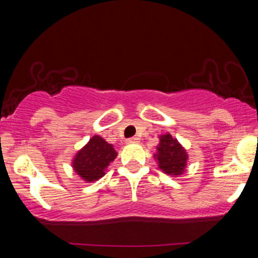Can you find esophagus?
Here are the masks:
<instances>
[{
    "label": "esophagus",
    "instance_id": "34e87169",
    "mask_svg": "<svg viewBox=\"0 0 258 258\" xmlns=\"http://www.w3.org/2000/svg\"><path fill=\"white\" fill-rule=\"evenodd\" d=\"M127 143H137V142H139V138L138 137H131L127 139Z\"/></svg>",
    "mask_w": 258,
    "mask_h": 258
}]
</instances>
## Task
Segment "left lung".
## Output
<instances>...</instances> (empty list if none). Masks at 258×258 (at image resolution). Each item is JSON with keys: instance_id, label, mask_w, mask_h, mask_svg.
Returning a JSON list of instances; mask_svg holds the SVG:
<instances>
[{"instance_id": "8db88e82", "label": "left lung", "mask_w": 258, "mask_h": 258, "mask_svg": "<svg viewBox=\"0 0 258 258\" xmlns=\"http://www.w3.org/2000/svg\"><path fill=\"white\" fill-rule=\"evenodd\" d=\"M156 158L159 161V167L165 173L178 176L184 172L188 156L177 139L172 138V136L167 133L160 137Z\"/></svg>"}]
</instances>
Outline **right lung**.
I'll use <instances>...</instances> for the list:
<instances>
[{
    "instance_id": "obj_1",
    "label": "right lung",
    "mask_w": 258,
    "mask_h": 258,
    "mask_svg": "<svg viewBox=\"0 0 258 258\" xmlns=\"http://www.w3.org/2000/svg\"><path fill=\"white\" fill-rule=\"evenodd\" d=\"M111 144L99 136H94L74 158L73 167L87 182L99 179L105 174V168L116 158Z\"/></svg>"
}]
</instances>
